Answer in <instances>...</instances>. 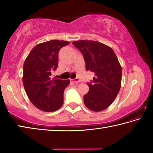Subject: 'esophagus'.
<instances>
[{"label": "esophagus", "instance_id": "1", "mask_svg": "<svg viewBox=\"0 0 153 153\" xmlns=\"http://www.w3.org/2000/svg\"><path fill=\"white\" fill-rule=\"evenodd\" d=\"M72 82H74V83H79L81 81H80V79L79 78H75L72 79Z\"/></svg>", "mask_w": 153, "mask_h": 153}]
</instances>
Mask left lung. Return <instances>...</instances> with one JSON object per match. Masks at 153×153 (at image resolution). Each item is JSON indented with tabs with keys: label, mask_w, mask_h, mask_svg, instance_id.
<instances>
[{
	"label": "left lung",
	"mask_w": 153,
	"mask_h": 153,
	"mask_svg": "<svg viewBox=\"0 0 153 153\" xmlns=\"http://www.w3.org/2000/svg\"><path fill=\"white\" fill-rule=\"evenodd\" d=\"M79 49L86 62V69L94 73L89 91L84 96V104L90 110L101 111L112 104L120 92L121 67L115 52L109 46L93 40L72 42Z\"/></svg>",
	"instance_id": "obj_1"
}]
</instances>
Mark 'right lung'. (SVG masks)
<instances>
[{
	"mask_svg": "<svg viewBox=\"0 0 153 153\" xmlns=\"http://www.w3.org/2000/svg\"><path fill=\"white\" fill-rule=\"evenodd\" d=\"M69 42L53 40L35 46L25 59L23 84L28 98L36 108L46 112L58 110L63 104V92L69 79H51L58 67L59 52Z\"/></svg>",
	"mask_w": 153,
	"mask_h": 153,
	"instance_id": "right-lung-1",
	"label": "right lung"
}]
</instances>
